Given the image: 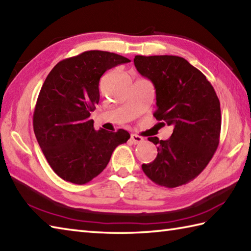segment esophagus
I'll list each match as a JSON object with an SVG mask.
<instances>
[{
	"label": "esophagus",
	"instance_id": "1",
	"mask_svg": "<svg viewBox=\"0 0 251 251\" xmlns=\"http://www.w3.org/2000/svg\"><path fill=\"white\" fill-rule=\"evenodd\" d=\"M144 140V138L142 137L138 136V135H135V134H131L130 135V141L132 142L134 145H137V144H140V142Z\"/></svg>",
	"mask_w": 251,
	"mask_h": 251
}]
</instances>
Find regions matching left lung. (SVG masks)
Segmentation results:
<instances>
[{
	"instance_id": "1",
	"label": "left lung",
	"mask_w": 251,
	"mask_h": 251,
	"mask_svg": "<svg viewBox=\"0 0 251 251\" xmlns=\"http://www.w3.org/2000/svg\"><path fill=\"white\" fill-rule=\"evenodd\" d=\"M134 63L155 88L154 117L174 128L168 140L149 137L158 155L153 162L142 164V171L164 187L187 184L204 170L218 149L219 98L207 77L183 57L136 55Z\"/></svg>"
}]
</instances>
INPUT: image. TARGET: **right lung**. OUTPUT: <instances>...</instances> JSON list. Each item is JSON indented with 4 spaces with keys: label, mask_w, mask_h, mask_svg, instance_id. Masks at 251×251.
Listing matches in <instances>:
<instances>
[{
    "label": "right lung",
    "mask_w": 251,
    "mask_h": 251,
    "mask_svg": "<svg viewBox=\"0 0 251 251\" xmlns=\"http://www.w3.org/2000/svg\"><path fill=\"white\" fill-rule=\"evenodd\" d=\"M130 62L119 54L86 51L58 62L44 80L33 113V130L52 170L83 185L106 168L113 151L129 139L124 129L95 130L90 112L99 103L107 70Z\"/></svg>",
    "instance_id": "1"
}]
</instances>
